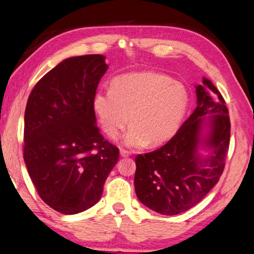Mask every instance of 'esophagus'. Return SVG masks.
<instances>
[{
	"label": "esophagus",
	"instance_id": "esophagus-1",
	"mask_svg": "<svg viewBox=\"0 0 254 254\" xmlns=\"http://www.w3.org/2000/svg\"><path fill=\"white\" fill-rule=\"evenodd\" d=\"M130 152L129 150H127V149H120V156L122 157H128V156H130Z\"/></svg>",
	"mask_w": 254,
	"mask_h": 254
}]
</instances>
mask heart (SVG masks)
<instances>
[{
  "instance_id": "heart-1",
  "label": "heart",
  "mask_w": 254,
  "mask_h": 254,
  "mask_svg": "<svg viewBox=\"0 0 254 254\" xmlns=\"http://www.w3.org/2000/svg\"><path fill=\"white\" fill-rule=\"evenodd\" d=\"M188 106L183 84L150 71L120 75L113 80L111 90L98 91L93 98L99 123L110 138H118L130 118L132 126L124 138L129 147L156 146L171 139Z\"/></svg>"
}]
</instances>
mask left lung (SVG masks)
I'll return each instance as SVG.
<instances>
[{"label": "left lung", "instance_id": "obj_1", "mask_svg": "<svg viewBox=\"0 0 254 254\" xmlns=\"http://www.w3.org/2000/svg\"><path fill=\"white\" fill-rule=\"evenodd\" d=\"M196 88L197 106L161 148L136 156L135 190L139 201L164 215L196 205L220 180L229 150V110L211 80ZM203 148L210 152L199 155Z\"/></svg>", "mask_w": 254, "mask_h": 254}]
</instances>
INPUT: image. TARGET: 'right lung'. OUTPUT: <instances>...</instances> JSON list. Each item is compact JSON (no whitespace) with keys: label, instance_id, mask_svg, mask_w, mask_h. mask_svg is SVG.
Listing matches in <instances>:
<instances>
[{"label":"right lung","instance_id":"add662e5","mask_svg":"<svg viewBox=\"0 0 254 254\" xmlns=\"http://www.w3.org/2000/svg\"><path fill=\"white\" fill-rule=\"evenodd\" d=\"M105 56L60 62L31 91L24 114L23 157L42 201L77 214L99 201L119 149L96 126L93 98L108 69Z\"/></svg>","mask_w":254,"mask_h":254}]
</instances>
